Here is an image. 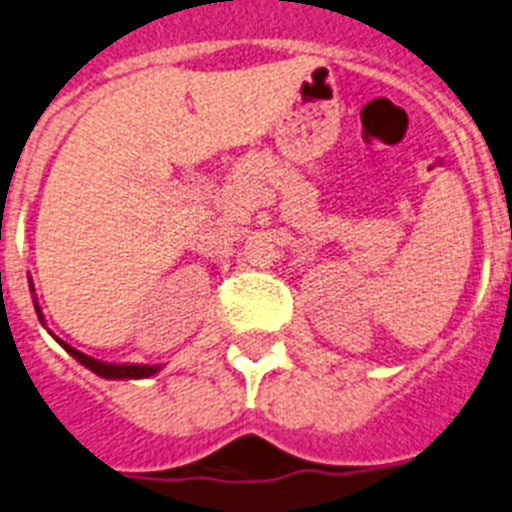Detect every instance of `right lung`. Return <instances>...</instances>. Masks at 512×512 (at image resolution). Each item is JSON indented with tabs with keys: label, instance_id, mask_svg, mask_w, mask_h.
Segmentation results:
<instances>
[{
	"label": "right lung",
	"instance_id": "1",
	"mask_svg": "<svg viewBox=\"0 0 512 512\" xmlns=\"http://www.w3.org/2000/svg\"><path fill=\"white\" fill-rule=\"evenodd\" d=\"M30 291H33V286H30ZM36 312H38V320L44 322V315H41V307H38L36 302ZM46 325V322H44ZM59 341V338H57ZM59 346H62L67 354L72 356V359H77V362L83 364V367H88L90 372H96L98 377H106V380H143V377H153L156 372H161V364H111V362H98V359H93V356L83 354V351L72 349L70 343L59 341Z\"/></svg>",
	"mask_w": 512,
	"mask_h": 512
}]
</instances>
